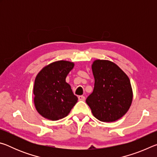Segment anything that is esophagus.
Wrapping results in <instances>:
<instances>
[{"label":"esophagus","mask_w":157,"mask_h":157,"mask_svg":"<svg viewBox=\"0 0 157 157\" xmlns=\"http://www.w3.org/2000/svg\"><path fill=\"white\" fill-rule=\"evenodd\" d=\"M78 99L79 100H81V101H84L85 100V97L84 95H79L78 97Z\"/></svg>","instance_id":"34e87169"}]
</instances>
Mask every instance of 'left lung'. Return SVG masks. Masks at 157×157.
Instances as JSON below:
<instances>
[{"label": "left lung", "mask_w": 157, "mask_h": 157, "mask_svg": "<svg viewBox=\"0 0 157 157\" xmlns=\"http://www.w3.org/2000/svg\"><path fill=\"white\" fill-rule=\"evenodd\" d=\"M91 68L94 89L86 98V104L100 121L118 120L127 112L132 102L133 91L128 76L109 60H95Z\"/></svg>", "instance_id": "obj_1"}]
</instances>
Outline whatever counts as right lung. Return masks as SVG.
<instances>
[{
	"label": "right lung",
	"instance_id": "obj_1",
	"mask_svg": "<svg viewBox=\"0 0 157 157\" xmlns=\"http://www.w3.org/2000/svg\"><path fill=\"white\" fill-rule=\"evenodd\" d=\"M74 65L68 61H57L45 66L37 74L33 89L34 103L44 118L50 121L64 118L78 102V97L66 82Z\"/></svg>",
	"mask_w": 157,
	"mask_h": 157
}]
</instances>
